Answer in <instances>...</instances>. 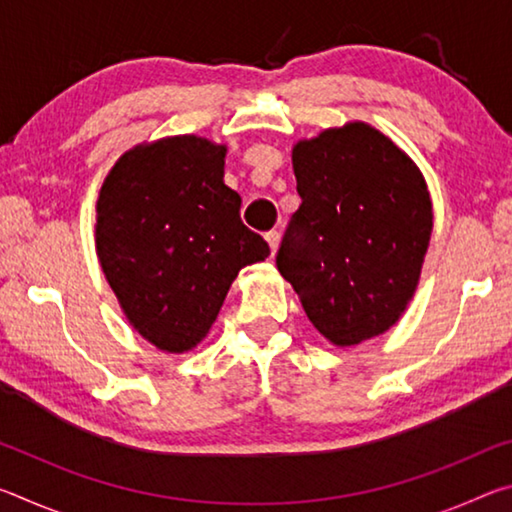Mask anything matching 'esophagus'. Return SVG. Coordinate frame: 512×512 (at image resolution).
<instances>
[{
  "mask_svg": "<svg viewBox=\"0 0 512 512\" xmlns=\"http://www.w3.org/2000/svg\"><path fill=\"white\" fill-rule=\"evenodd\" d=\"M266 241H268V246H271V253L275 255L277 246H280V230H268L266 232Z\"/></svg>",
  "mask_w": 512,
  "mask_h": 512,
  "instance_id": "34e87169",
  "label": "esophagus"
}]
</instances>
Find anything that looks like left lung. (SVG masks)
Returning <instances> with one entry per match:
<instances>
[{
	"instance_id": "1",
	"label": "left lung",
	"mask_w": 512,
	"mask_h": 512,
	"mask_svg": "<svg viewBox=\"0 0 512 512\" xmlns=\"http://www.w3.org/2000/svg\"><path fill=\"white\" fill-rule=\"evenodd\" d=\"M293 173L302 203L277 271L334 345L386 332L418 287L433 228L420 169L386 135L354 121L293 146Z\"/></svg>"
}]
</instances>
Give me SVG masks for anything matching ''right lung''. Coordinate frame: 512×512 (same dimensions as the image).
Segmentation results:
<instances>
[{"instance_id": "add662e5", "label": "right lung", "mask_w": 512, "mask_h": 512, "mask_svg": "<svg viewBox=\"0 0 512 512\" xmlns=\"http://www.w3.org/2000/svg\"><path fill=\"white\" fill-rule=\"evenodd\" d=\"M223 158L225 146L203 137H167L121 155L101 187V268L131 325L160 350H192L241 268L271 255L241 221Z\"/></svg>"}]
</instances>
